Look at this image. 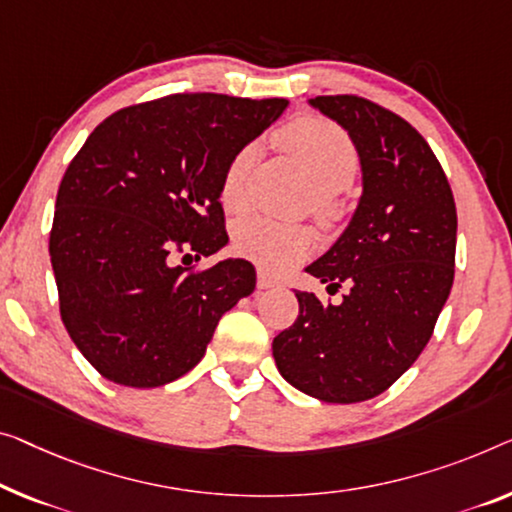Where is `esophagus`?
Returning a JSON list of instances; mask_svg holds the SVG:
<instances>
[{
    "label": "esophagus",
    "mask_w": 512,
    "mask_h": 512,
    "mask_svg": "<svg viewBox=\"0 0 512 512\" xmlns=\"http://www.w3.org/2000/svg\"><path fill=\"white\" fill-rule=\"evenodd\" d=\"M278 285H280V280L276 276H271L269 271H264V269L257 271V287L259 289H271V287H278Z\"/></svg>",
    "instance_id": "obj_1"
}]
</instances>
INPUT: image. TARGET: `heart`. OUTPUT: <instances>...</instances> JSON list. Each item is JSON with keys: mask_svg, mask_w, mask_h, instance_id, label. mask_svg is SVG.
<instances>
[{"mask_svg": "<svg viewBox=\"0 0 512 512\" xmlns=\"http://www.w3.org/2000/svg\"><path fill=\"white\" fill-rule=\"evenodd\" d=\"M278 142L301 160L319 190L317 207L329 211L331 195L347 188L358 170V151L352 137L329 119L305 114L280 128ZM255 154V144H246L225 167L220 179V202L227 211L246 209V174ZM234 248L264 269H285L315 248V234L303 225L248 218L234 227Z\"/></svg>", "mask_w": 512, "mask_h": 512, "instance_id": "heart-1", "label": "heart"}]
</instances>
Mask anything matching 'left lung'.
Wrapping results in <instances>:
<instances>
[{"label": "left lung", "mask_w": 512, "mask_h": 512, "mask_svg": "<svg viewBox=\"0 0 512 512\" xmlns=\"http://www.w3.org/2000/svg\"><path fill=\"white\" fill-rule=\"evenodd\" d=\"M308 105L345 128L361 163L352 220L305 266L349 294L333 305L294 289L299 317L273 338V358L301 393L352 404L395 384L432 338L453 287L457 213L430 144L398 114L358 96Z\"/></svg>", "instance_id": "1"}]
</instances>
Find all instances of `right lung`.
I'll use <instances>...</instances> for the list:
<instances>
[{
  "label": "right lung",
  "mask_w": 512,
  "mask_h": 512,
  "mask_svg": "<svg viewBox=\"0 0 512 512\" xmlns=\"http://www.w3.org/2000/svg\"><path fill=\"white\" fill-rule=\"evenodd\" d=\"M287 105L165 96L110 114L71 160L50 259L61 322L105 379L156 388L183 377L202 361L220 317L253 294L248 259L190 271L176 255L200 259L227 246L225 167Z\"/></svg>",
  "instance_id": "obj_1"
}]
</instances>
